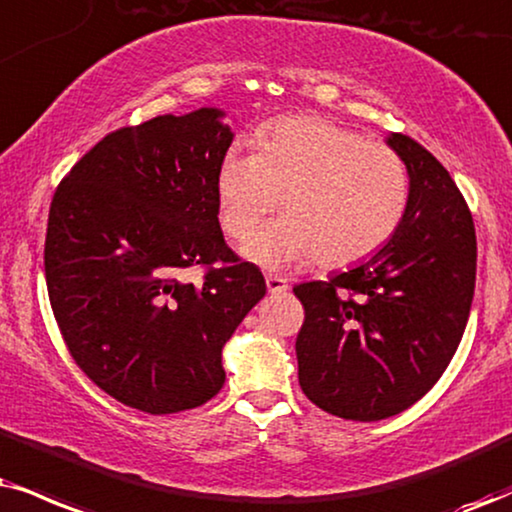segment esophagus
Wrapping results in <instances>:
<instances>
[{
	"label": "esophagus",
	"instance_id": "obj_1",
	"mask_svg": "<svg viewBox=\"0 0 512 512\" xmlns=\"http://www.w3.org/2000/svg\"><path fill=\"white\" fill-rule=\"evenodd\" d=\"M266 285H268V292L270 294H285L287 289H289L287 280H285V277H280V275H268L266 277Z\"/></svg>",
	"mask_w": 512,
	"mask_h": 512
}]
</instances>
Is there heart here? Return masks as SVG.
Returning a JSON list of instances; mask_svg holds the SVG:
<instances>
[{"mask_svg": "<svg viewBox=\"0 0 512 512\" xmlns=\"http://www.w3.org/2000/svg\"><path fill=\"white\" fill-rule=\"evenodd\" d=\"M216 187L220 225L235 242L285 197L287 216L246 244V256L266 268L313 256L323 266L368 258L399 230L410 199L399 151L320 116L282 118L258 137L256 151L227 149Z\"/></svg>", "mask_w": 512, "mask_h": 512, "instance_id": "obj_1", "label": "heart"}]
</instances>
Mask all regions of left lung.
Listing matches in <instances>:
<instances>
[{
    "instance_id": "1",
    "label": "left lung",
    "mask_w": 512,
    "mask_h": 512,
    "mask_svg": "<svg viewBox=\"0 0 512 512\" xmlns=\"http://www.w3.org/2000/svg\"><path fill=\"white\" fill-rule=\"evenodd\" d=\"M410 175L394 237L346 273L294 287L299 384L344 420H384L430 391L456 353L472 306L477 239L456 182L413 137H389Z\"/></svg>"
}]
</instances>
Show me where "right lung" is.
Masks as SVG:
<instances>
[{"instance_id": "1", "label": "right lung", "mask_w": 512, "mask_h": 512, "mask_svg": "<svg viewBox=\"0 0 512 512\" xmlns=\"http://www.w3.org/2000/svg\"><path fill=\"white\" fill-rule=\"evenodd\" d=\"M223 111L109 132L56 187L44 239L49 304L78 368L149 415L204 406L225 382L223 344L266 296L225 244ZM204 267L201 283L181 277Z\"/></svg>"}]
</instances>
